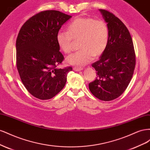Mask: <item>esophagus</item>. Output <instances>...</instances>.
<instances>
[{
	"label": "esophagus",
	"instance_id": "34e87169",
	"mask_svg": "<svg viewBox=\"0 0 150 150\" xmlns=\"http://www.w3.org/2000/svg\"><path fill=\"white\" fill-rule=\"evenodd\" d=\"M73 69H74L75 71H81V70L83 69V68H82V67H81L75 66V67H74Z\"/></svg>",
	"mask_w": 150,
	"mask_h": 150
}]
</instances>
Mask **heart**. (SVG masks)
Here are the masks:
<instances>
[{
    "label": "heart",
    "instance_id": "heart-1",
    "mask_svg": "<svg viewBox=\"0 0 150 150\" xmlns=\"http://www.w3.org/2000/svg\"><path fill=\"white\" fill-rule=\"evenodd\" d=\"M109 28L106 22L91 17H79L67 26V32L59 31L56 39L59 46L66 54L70 53L74 42H79V51L69 56L67 61L76 66H84L94 57L101 56L109 40Z\"/></svg>",
    "mask_w": 150,
    "mask_h": 150
}]
</instances>
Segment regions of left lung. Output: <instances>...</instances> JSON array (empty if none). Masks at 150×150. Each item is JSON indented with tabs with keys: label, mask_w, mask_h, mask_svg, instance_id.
Returning a JSON list of instances; mask_svg holds the SVG:
<instances>
[{
	"label": "left lung",
	"mask_w": 150,
	"mask_h": 150,
	"mask_svg": "<svg viewBox=\"0 0 150 150\" xmlns=\"http://www.w3.org/2000/svg\"><path fill=\"white\" fill-rule=\"evenodd\" d=\"M109 28V40L99 59L93 63L96 78L89 84L94 96L104 101L120 96L132 78L136 65V55L128 29L112 13L99 9Z\"/></svg>",
	"instance_id": "left-lung-1"
}]
</instances>
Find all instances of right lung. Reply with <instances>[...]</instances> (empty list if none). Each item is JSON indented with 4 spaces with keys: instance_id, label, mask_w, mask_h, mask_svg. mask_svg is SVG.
Here are the masks:
<instances>
[{
    "instance_id": "right-lung-1",
    "label": "right lung",
    "mask_w": 150,
    "mask_h": 150,
    "mask_svg": "<svg viewBox=\"0 0 150 150\" xmlns=\"http://www.w3.org/2000/svg\"><path fill=\"white\" fill-rule=\"evenodd\" d=\"M71 17L58 11L35 13L21 27L16 40V66L28 92L42 100L51 99L64 87L72 68H57L64 60L57 42L61 26Z\"/></svg>"
}]
</instances>
